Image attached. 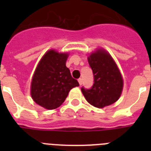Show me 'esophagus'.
I'll list each match as a JSON object with an SVG mask.
<instances>
[{
    "label": "esophagus",
    "instance_id": "esophagus-1",
    "mask_svg": "<svg viewBox=\"0 0 151 151\" xmlns=\"http://www.w3.org/2000/svg\"><path fill=\"white\" fill-rule=\"evenodd\" d=\"M78 83H79L80 85H82V78H78Z\"/></svg>",
    "mask_w": 151,
    "mask_h": 151
}]
</instances>
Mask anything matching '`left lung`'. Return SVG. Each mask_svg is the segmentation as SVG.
<instances>
[{"instance_id": "obj_1", "label": "left lung", "mask_w": 151, "mask_h": 151, "mask_svg": "<svg viewBox=\"0 0 151 151\" xmlns=\"http://www.w3.org/2000/svg\"><path fill=\"white\" fill-rule=\"evenodd\" d=\"M88 61L93 70L94 83L88 90L82 88L86 101L97 108L116 102L122 94L123 78L110 53L104 48H97L88 57Z\"/></svg>"}]
</instances>
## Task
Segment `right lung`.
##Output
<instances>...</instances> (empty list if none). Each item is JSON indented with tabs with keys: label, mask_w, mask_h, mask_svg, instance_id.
<instances>
[{
	"label": "right lung",
	"mask_w": 151,
	"mask_h": 151,
	"mask_svg": "<svg viewBox=\"0 0 151 151\" xmlns=\"http://www.w3.org/2000/svg\"><path fill=\"white\" fill-rule=\"evenodd\" d=\"M67 52L50 49L41 57L32 78L31 97L39 106L47 110L59 107L69 91L79 84L72 77L66 62Z\"/></svg>",
	"instance_id": "1"
}]
</instances>
